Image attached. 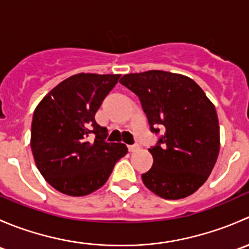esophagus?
I'll return each mask as SVG.
<instances>
[{"label":"esophagus","instance_id":"1","mask_svg":"<svg viewBox=\"0 0 249 249\" xmlns=\"http://www.w3.org/2000/svg\"><path fill=\"white\" fill-rule=\"evenodd\" d=\"M140 149V145L139 144H132V145H129V150L130 152H137V150Z\"/></svg>","mask_w":249,"mask_h":249}]
</instances>
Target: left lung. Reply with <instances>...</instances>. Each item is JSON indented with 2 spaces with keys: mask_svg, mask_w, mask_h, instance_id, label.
Returning a JSON list of instances; mask_svg holds the SVG:
<instances>
[{
  "mask_svg": "<svg viewBox=\"0 0 249 249\" xmlns=\"http://www.w3.org/2000/svg\"><path fill=\"white\" fill-rule=\"evenodd\" d=\"M123 85L140 97L150 130L165 134L149 148L153 166L143 173L145 187L158 196L178 200L207 180L220 148L214 105L192 78L166 71L124 74Z\"/></svg>",
  "mask_w": 249,
  "mask_h": 249,
  "instance_id": "1",
  "label": "left lung"
}]
</instances>
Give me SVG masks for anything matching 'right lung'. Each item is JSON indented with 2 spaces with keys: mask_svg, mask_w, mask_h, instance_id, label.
Listing matches in <instances>:
<instances>
[{
  "mask_svg": "<svg viewBox=\"0 0 249 249\" xmlns=\"http://www.w3.org/2000/svg\"><path fill=\"white\" fill-rule=\"evenodd\" d=\"M120 74L78 73L53 88L37 105L31 125V150L44 179L69 196H85L108 179L127 153L123 143L105 142L107 129L95 114ZM97 136L90 141L89 136Z\"/></svg>",
  "mask_w": 249,
  "mask_h": 249,
  "instance_id": "right-lung-1",
  "label": "right lung"
}]
</instances>
